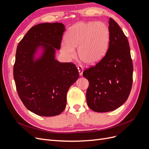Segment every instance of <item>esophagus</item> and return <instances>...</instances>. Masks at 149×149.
<instances>
[{
  "label": "esophagus",
  "instance_id": "obj_1",
  "mask_svg": "<svg viewBox=\"0 0 149 149\" xmlns=\"http://www.w3.org/2000/svg\"><path fill=\"white\" fill-rule=\"evenodd\" d=\"M78 71H79V76H82L83 75V68L81 66H79L78 67Z\"/></svg>",
  "mask_w": 149,
  "mask_h": 149
}]
</instances>
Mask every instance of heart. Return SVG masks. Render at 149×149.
I'll return each instance as SVG.
<instances>
[{
	"mask_svg": "<svg viewBox=\"0 0 149 149\" xmlns=\"http://www.w3.org/2000/svg\"><path fill=\"white\" fill-rule=\"evenodd\" d=\"M109 41V30L101 22H79L69 29L66 42L61 48L68 59L75 57V48L78 47V56L84 64L95 65L104 56Z\"/></svg>",
	"mask_w": 149,
	"mask_h": 149,
	"instance_id": "obj_1",
	"label": "heart"
}]
</instances>
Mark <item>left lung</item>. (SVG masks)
Returning a JSON list of instances; mask_svg holds the SVG:
<instances>
[{"instance_id": "obj_1", "label": "left lung", "mask_w": 149, "mask_h": 149, "mask_svg": "<svg viewBox=\"0 0 149 149\" xmlns=\"http://www.w3.org/2000/svg\"><path fill=\"white\" fill-rule=\"evenodd\" d=\"M109 30V48L104 57L83 73L89 83L88 106L97 112L112 111L123 105L132 84L133 65L128 40L112 18Z\"/></svg>"}]
</instances>
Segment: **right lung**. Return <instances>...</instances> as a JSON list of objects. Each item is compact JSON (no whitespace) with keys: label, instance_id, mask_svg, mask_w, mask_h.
Returning <instances> with one entry per match:
<instances>
[{"label":"right lung","instance_id":"right-lung-1","mask_svg":"<svg viewBox=\"0 0 149 149\" xmlns=\"http://www.w3.org/2000/svg\"><path fill=\"white\" fill-rule=\"evenodd\" d=\"M61 23H43L31 27L18 45L13 78L18 94L34 114L50 117L59 115L66 104V94L79 78L71 63L55 59L60 49Z\"/></svg>","mask_w":149,"mask_h":149}]
</instances>
